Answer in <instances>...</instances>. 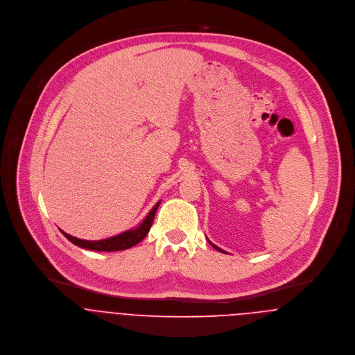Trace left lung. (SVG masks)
<instances>
[{
	"label": "left lung",
	"mask_w": 355,
	"mask_h": 355,
	"mask_svg": "<svg viewBox=\"0 0 355 355\" xmlns=\"http://www.w3.org/2000/svg\"><path fill=\"white\" fill-rule=\"evenodd\" d=\"M209 243H210V245H211V246H213V248H214V249H216V250H218V252H221V253H225V252H224V250H221V249H220V248H217V246H216V245H213V243H211V242H209Z\"/></svg>",
	"instance_id": "1"
}]
</instances>
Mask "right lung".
<instances>
[{
	"label": "right lung",
	"mask_w": 355,
	"mask_h": 355,
	"mask_svg": "<svg viewBox=\"0 0 355 355\" xmlns=\"http://www.w3.org/2000/svg\"><path fill=\"white\" fill-rule=\"evenodd\" d=\"M158 206H159V202L154 205V207L149 211L146 218L135 230L125 231V232H123L120 235H116V236H112V238H107V239H102V241H83V239H78L75 236H71V235L65 234L61 230L60 231L62 232V235L69 242H72L73 245H76V246H79L82 249L96 250V252H119V250H125V249H130V248L138 245L139 242H142L145 239V236L149 234Z\"/></svg>",
	"instance_id": "1"
}]
</instances>
